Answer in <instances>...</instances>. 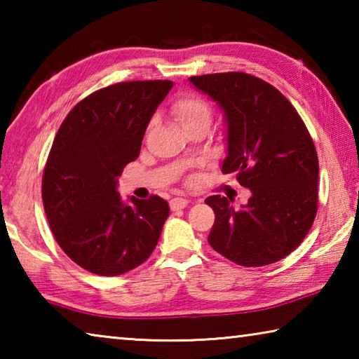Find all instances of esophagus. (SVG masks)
Returning a JSON list of instances; mask_svg holds the SVG:
<instances>
[{"label":"esophagus","mask_w":359,"mask_h":359,"mask_svg":"<svg viewBox=\"0 0 359 359\" xmlns=\"http://www.w3.org/2000/svg\"><path fill=\"white\" fill-rule=\"evenodd\" d=\"M188 199L185 198H174L171 199V203H169V205H171V210H179V209H185L188 205Z\"/></svg>","instance_id":"obj_1"}]
</instances>
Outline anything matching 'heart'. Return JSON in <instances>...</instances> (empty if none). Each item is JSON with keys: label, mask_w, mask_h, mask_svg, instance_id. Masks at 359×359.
<instances>
[{"label": "heart", "mask_w": 359, "mask_h": 359, "mask_svg": "<svg viewBox=\"0 0 359 359\" xmlns=\"http://www.w3.org/2000/svg\"><path fill=\"white\" fill-rule=\"evenodd\" d=\"M172 112L187 130L199 123L209 125L212 118V107L209 101L194 92H184L175 96L172 101Z\"/></svg>", "instance_id": "obj_1"}]
</instances>
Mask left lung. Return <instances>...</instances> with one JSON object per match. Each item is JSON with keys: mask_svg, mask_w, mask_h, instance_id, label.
Listing matches in <instances>:
<instances>
[{"mask_svg": "<svg viewBox=\"0 0 359 359\" xmlns=\"http://www.w3.org/2000/svg\"><path fill=\"white\" fill-rule=\"evenodd\" d=\"M190 82L226 114L222 172L250 188L241 209L214 194L209 244L245 267L283 259L306 238L318 209V156L306 123L274 85L247 72L193 76Z\"/></svg>", "mask_w": 359, "mask_h": 359, "instance_id": "8db88e82", "label": "left lung"}]
</instances>
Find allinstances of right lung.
<instances>
[{"instance_id":"add662e5","label":"right lung","mask_w":359,"mask_h":359,"mask_svg":"<svg viewBox=\"0 0 359 359\" xmlns=\"http://www.w3.org/2000/svg\"><path fill=\"white\" fill-rule=\"evenodd\" d=\"M171 81L118 82L71 109L42 174V203L62 250L98 276L135 269L158 244L169 215L165 199L121 203L117 177L141 151L145 128Z\"/></svg>"}]
</instances>
